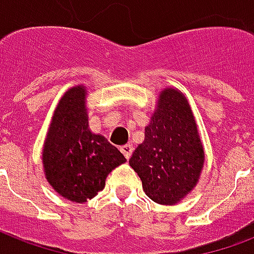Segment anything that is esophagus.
<instances>
[{"instance_id": "obj_1", "label": "esophagus", "mask_w": 254, "mask_h": 254, "mask_svg": "<svg viewBox=\"0 0 254 254\" xmlns=\"http://www.w3.org/2000/svg\"><path fill=\"white\" fill-rule=\"evenodd\" d=\"M120 150L125 155V158L129 159L131 157V153H133V146H131L130 143H127V145H124V146L120 147Z\"/></svg>"}]
</instances>
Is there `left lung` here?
I'll return each mask as SVG.
<instances>
[{
    "mask_svg": "<svg viewBox=\"0 0 254 254\" xmlns=\"http://www.w3.org/2000/svg\"><path fill=\"white\" fill-rule=\"evenodd\" d=\"M129 165L141 178L145 193L159 204H177L196 186L204 151L192 111L181 91L161 92L145 139Z\"/></svg>",
    "mask_w": 254,
    "mask_h": 254,
    "instance_id": "obj_1",
    "label": "left lung"
}]
</instances>
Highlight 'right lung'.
I'll return each instance as SVG.
<instances>
[{
	"label": "right lung",
	"mask_w": 254,
	"mask_h": 254,
	"mask_svg": "<svg viewBox=\"0 0 254 254\" xmlns=\"http://www.w3.org/2000/svg\"><path fill=\"white\" fill-rule=\"evenodd\" d=\"M87 91L72 87L54 112L42 162L46 179L59 195L84 203L105 187L112 170L127 162L120 150L88 127Z\"/></svg>",
	"instance_id": "right-lung-1"
}]
</instances>
